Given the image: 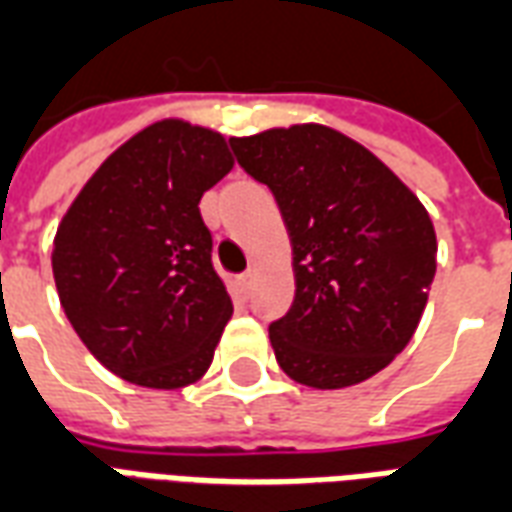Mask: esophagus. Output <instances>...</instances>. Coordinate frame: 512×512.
<instances>
[{
	"label": "esophagus",
	"instance_id": "esophagus-1",
	"mask_svg": "<svg viewBox=\"0 0 512 512\" xmlns=\"http://www.w3.org/2000/svg\"><path fill=\"white\" fill-rule=\"evenodd\" d=\"M252 288H255V274H252V271H246V274H241V277H238V290H241V296H249V293H252Z\"/></svg>",
	"mask_w": 512,
	"mask_h": 512
}]
</instances>
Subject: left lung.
<instances>
[{
    "label": "left lung",
    "instance_id": "obj_1",
    "mask_svg": "<svg viewBox=\"0 0 512 512\" xmlns=\"http://www.w3.org/2000/svg\"><path fill=\"white\" fill-rule=\"evenodd\" d=\"M266 183L293 246L296 299L268 326L279 367L312 389L376 376L417 332L436 230L417 194L365 145L304 123L230 139Z\"/></svg>",
    "mask_w": 512,
    "mask_h": 512
}]
</instances>
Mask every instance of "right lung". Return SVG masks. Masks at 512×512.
<instances>
[{"label": "right lung", "mask_w": 512, "mask_h": 512, "mask_svg": "<svg viewBox=\"0 0 512 512\" xmlns=\"http://www.w3.org/2000/svg\"><path fill=\"white\" fill-rule=\"evenodd\" d=\"M233 164L219 131L158 120L117 147L62 216L51 252L60 304L115 376L180 389L211 367L233 301L200 200Z\"/></svg>", "instance_id": "1"}]
</instances>
